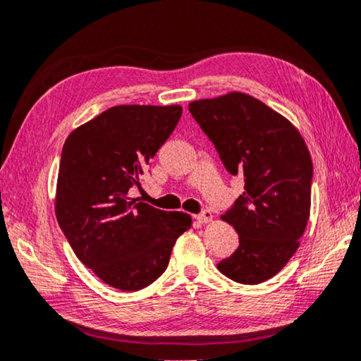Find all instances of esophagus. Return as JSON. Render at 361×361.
<instances>
[{
  "mask_svg": "<svg viewBox=\"0 0 361 361\" xmlns=\"http://www.w3.org/2000/svg\"><path fill=\"white\" fill-rule=\"evenodd\" d=\"M200 224H208L212 221V212L211 211H202L200 214L195 216Z\"/></svg>",
  "mask_w": 361,
  "mask_h": 361,
  "instance_id": "1",
  "label": "esophagus"
}]
</instances>
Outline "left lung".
<instances>
[{
  "instance_id": "1",
  "label": "left lung",
  "mask_w": 361,
  "mask_h": 361,
  "mask_svg": "<svg viewBox=\"0 0 361 361\" xmlns=\"http://www.w3.org/2000/svg\"><path fill=\"white\" fill-rule=\"evenodd\" d=\"M188 110L228 173L245 179V192L222 216L240 245L217 269L236 283L257 285L285 267L309 222V149L285 116L243 92L195 100Z\"/></svg>"
}]
</instances>
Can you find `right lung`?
Masks as SVG:
<instances>
[{
    "mask_svg": "<svg viewBox=\"0 0 361 361\" xmlns=\"http://www.w3.org/2000/svg\"><path fill=\"white\" fill-rule=\"evenodd\" d=\"M180 116V105H118L76 128L63 144L57 222L76 257L121 291L159 279L176 240L192 226L185 212L129 198Z\"/></svg>",
    "mask_w": 361,
    "mask_h": 361,
    "instance_id": "obj_1",
    "label": "right lung"
}]
</instances>
